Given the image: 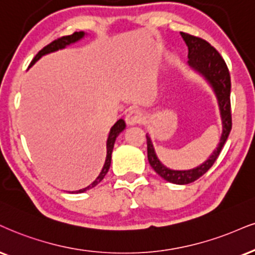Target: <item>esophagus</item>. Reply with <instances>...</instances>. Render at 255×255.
<instances>
[{
    "mask_svg": "<svg viewBox=\"0 0 255 255\" xmlns=\"http://www.w3.org/2000/svg\"><path fill=\"white\" fill-rule=\"evenodd\" d=\"M125 122H127L128 125H134L139 124V123L143 122V115L139 110H130L125 116Z\"/></svg>",
    "mask_w": 255,
    "mask_h": 255,
    "instance_id": "1",
    "label": "esophagus"
}]
</instances>
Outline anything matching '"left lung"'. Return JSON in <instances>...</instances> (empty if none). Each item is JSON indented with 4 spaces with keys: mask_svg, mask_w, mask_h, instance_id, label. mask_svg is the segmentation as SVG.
Wrapping results in <instances>:
<instances>
[{
    "mask_svg": "<svg viewBox=\"0 0 255 255\" xmlns=\"http://www.w3.org/2000/svg\"><path fill=\"white\" fill-rule=\"evenodd\" d=\"M181 36L183 37L185 45L188 46V59H189L188 65L189 67L196 73L202 75L215 93L222 123V133L220 137V142L206 162L197 165L196 168L189 169V170H172V169L166 168L157 157L149 134H146V144L147 159L157 174L170 183L189 184L200 178L212 168L232 130L231 99H229L231 98V75H229L227 65L222 56L209 42L201 37L183 33V31H181Z\"/></svg>",
    "mask_w": 255,
    "mask_h": 255,
    "instance_id": "obj_1",
    "label": "left lung"
}]
</instances>
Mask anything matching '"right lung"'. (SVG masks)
Segmentation results:
<instances>
[{
	"mask_svg": "<svg viewBox=\"0 0 255 255\" xmlns=\"http://www.w3.org/2000/svg\"><path fill=\"white\" fill-rule=\"evenodd\" d=\"M85 35H86V34H85L84 31H75V33L72 34V35L62 36V37H60V39L54 40L53 42L49 43V45L43 47V48L41 49L39 53H37V54L35 55V58L31 60L29 67H31V66L35 64V62L39 60L40 58H42L43 55L49 54V53H53V52H56V51H59V49H64L65 47L70 46V45H72V43L78 42V41L83 39ZM125 127H127V125H125V122L123 121V119H119V121H117V123H116V124L111 128V130H110L108 140H106V159H105V163H104V166H103L102 171H100L98 177H97L96 180H94L92 183L89 185V187L84 188V189L77 190V191H72V193H75V194L84 193V191H86V190L91 189V188L96 187V185L98 184L104 177H105V175L108 174V171L110 169V165H111V155H112L113 146H115V142H116V139H117V137L119 136V133H121L122 131H124Z\"/></svg>",
	"mask_w": 255,
	"mask_h": 255,
	"instance_id": "1",
	"label": "right lung"
}]
</instances>
